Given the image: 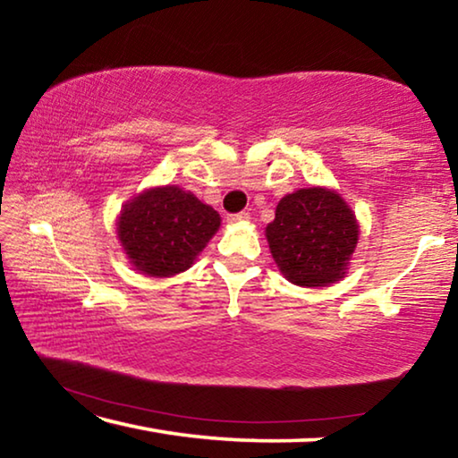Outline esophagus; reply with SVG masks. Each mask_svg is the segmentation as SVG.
<instances>
[{"label":"esophagus","instance_id":"34e87169","mask_svg":"<svg viewBox=\"0 0 458 458\" xmlns=\"http://www.w3.org/2000/svg\"><path fill=\"white\" fill-rule=\"evenodd\" d=\"M248 218H250V214H248L246 210H244V212H238V214H230V216H228V220H230V222H244V220H248Z\"/></svg>","mask_w":458,"mask_h":458}]
</instances>
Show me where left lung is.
Listing matches in <instances>:
<instances>
[{"mask_svg":"<svg viewBox=\"0 0 458 458\" xmlns=\"http://www.w3.org/2000/svg\"><path fill=\"white\" fill-rule=\"evenodd\" d=\"M267 238L276 267L293 284L325 286L345 275L358 222L335 191L309 188L278 201Z\"/></svg>","mask_w":458,"mask_h":458,"instance_id":"obj_1","label":"left lung"}]
</instances>
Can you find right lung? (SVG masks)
I'll return each instance as SVG.
<instances>
[{
  "mask_svg": "<svg viewBox=\"0 0 458 458\" xmlns=\"http://www.w3.org/2000/svg\"><path fill=\"white\" fill-rule=\"evenodd\" d=\"M220 216L175 185L141 193L123 208L119 240L137 270L172 276L191 267L216 230Z\"/></svg>",
  "mask_w": 458,
  "mask_h": 458,
  "instance_id": "1",
  "label": "right lung"
}]
</instances>
